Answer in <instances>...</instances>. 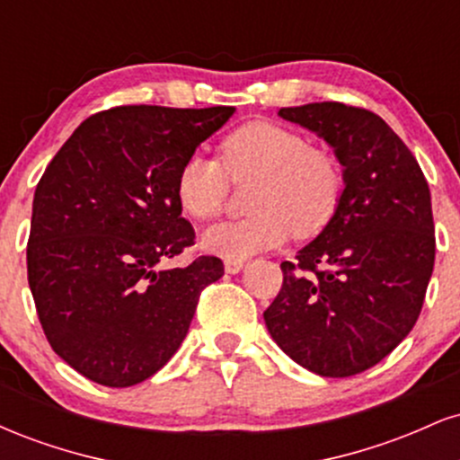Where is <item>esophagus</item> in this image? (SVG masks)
Segmentation results:
<instances>
[{
    "label": "esophagus",
    "mask_w": 460,
    "mask_h": 460,
    "mask_svg": "<svg viewBox=\"0 0 460 460\" xmlns=\"http://www.w3.org/2000/svg\"><path fill=\"white\" fill-rule=\"evenodd\" d=\"M244 266H246L244 260H225V272L226 274H237Z\"/></svg>",
    "instance_id": "obj_1"
}]
</instances>
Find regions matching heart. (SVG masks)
<instances>
[{
	"mask_svg": "<svg viewBox=\"0 0 460 460\" xmlns=\"http://www.w3.org/2000/svg\"><path fill=\"white\" fill-rule=\"evenodd\" d=\"M220 162L192 153L179 166V208L194 220H212L229 200V177L257 179L248 199L252 216L209 226L203 246L225 260H248L281 246L289 235H318L341 208L346 172L340 157L307 136L272 120H251L218 146Z\"/></svg>",
	"mask_w": 460,
	"mask_h": 460,
	"instance_id": "obj_1",
	"label": "heart"
}]
</instances>
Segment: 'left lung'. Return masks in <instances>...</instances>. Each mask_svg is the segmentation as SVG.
Listing matches in <instances>:
<instances>
[{
  "mask_svg": "<svg viewBox=\"0 0 460 460\" xmlns=\"http://www.w3.org/2000/svg\"><path fill=\"white\" fill-rule=\"evenodd\" d=\"M279 116L322 136L346 172L341 208L263 311L272 340L329 378L383 361L420 318L435 266L430 190L409 146L378 114L322 102Z\"/></svg>",
  "mask_w": 460,
  "mask_h": 460,
  "instance_id": "8db88e82",
  "label": "left lung"
}]
</instances>
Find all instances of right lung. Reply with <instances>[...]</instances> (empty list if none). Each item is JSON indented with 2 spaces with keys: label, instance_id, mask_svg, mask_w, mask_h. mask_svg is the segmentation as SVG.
<instances>
[{
  "label": "right lung",
  "instance_id": "obj_1",
  "mask_svg": "<svg viewBox=\"0 0 460 460\" xmlns=\"http://www.w3.org/2000/svg\"><path fill=\"white\" fill-rule=\"evenodd\" d=\"M235 112L119 105L88 116L45 168L31 205L28 283L47 341L82 376L131 387L166 366L218 257L164 260L194 244L179 166Z\"/></svg>",
  "mask_w": 460,
  "mask_h": 460
}]
</instances>
